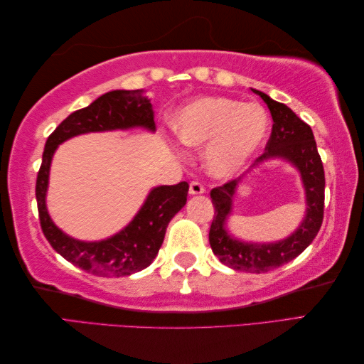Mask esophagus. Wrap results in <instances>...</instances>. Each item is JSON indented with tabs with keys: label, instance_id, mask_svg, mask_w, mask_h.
Masks as SVG:
<instances>
[{
	"label": "esophagus",
	"instance_id": "34e87169",
	"mask_svg": "<svg viewBox=\"0 0 364 364\" xmlns=\"http://www.w3.org/2000/svg\"><path fill=\"white\" fill-rule=\"evenodd\" d=\"M203 192H205V188H203L202 183L192 181V183L189 184V194H191V196H198V194H203Z\"/></svg>",
	"mask_w": 364,
	"mask_h": 364
}]
</instances>
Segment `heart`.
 I'll use <instances>...</instances> for the list:
<instances>
[{
	"instance_id": "heart-1",
	"label": "heart",
	"mask_w": 364,
	"mask_h": 364,
	"mask_svg": "<svg viewBox=\"0 0 364 364\" xmlns=\"http://www.w3.org/2000/svg\"><path fill=\"white\" fill-rule=\"evenodd\" d=\"M183 144L205 145L206 164L215 176L239 172L264 142L269 119L264 107L227 97H203L176 112L172 122Z\"/></svg>"
}]
</instances>
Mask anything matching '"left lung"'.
I'll return each mask as SVG.
<instances>
[{
  "label": "left lung",
  "mask_w": 364,
  "mask_h": 364,
  "mask_svg": "<svg viewBox=\"0 0 364 364\" xmlns=\"http://www.w3.org/2000/svg\"><path fill=\"white\" fill-rule=\"evenodd\" d=\"M253 92L264 100L274 120L266 150L255 161L253 167L269 158L289 161L299 170L304 181L306 214L300 227L283 241L269 244L237 241L228 235L225 223L231 214L236 188L242 180V176H239L211 191L215 211L210 228V244L215 257L225 266L241 272L264 274L297 258L318 236L323 219L326 175L310 125L300 120L288 106L275 102L264 92L255 89Z\"/></svg>",
  "instance_id": "8db88e82"
}]
</instances>
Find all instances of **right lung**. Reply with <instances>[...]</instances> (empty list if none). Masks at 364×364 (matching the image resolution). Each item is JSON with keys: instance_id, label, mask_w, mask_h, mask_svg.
Returning <instances> with one entry per match:
<instances>
[{"instance_id": "right-lung-1", "label": "right lung", "mask_w": 364, "mask_h": 364, "mask_svg": "<svg viewBox=\"0 0 364 364\" xmlns=\"http://www.w3.org/2000/svg\"><path fill=\"white\" fill-rule=\"evenodd\" d=\"M142 127L154 131L150 100L142 90H112L94 103L72 112L46 139L42 166L36 181L38 219L46 241L73 266L98 277H125L151 264L166 236L168 222L186 205L189 184L151 189L141 211L120 233L98 242H84L63 233L46 211L45 197L53 154L58 145L78 134L97 131L129 129Z\"/></svg>"}]
</instances>
